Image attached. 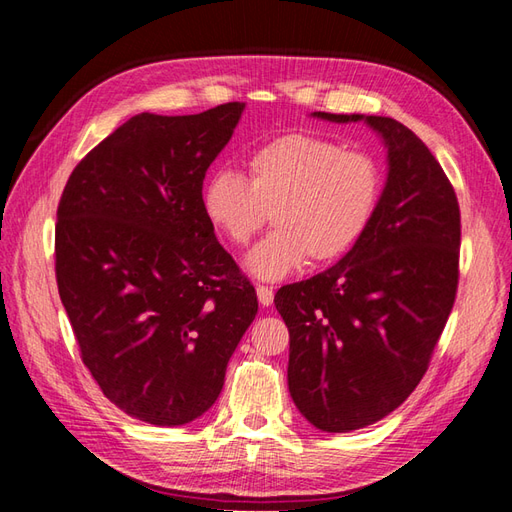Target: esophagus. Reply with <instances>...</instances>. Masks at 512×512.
I'll use <instances>...</instances> for the list:
<instances>
[{"mask_svg": "<svg viewBox=\"0 0 512 512\" xmlns=\"http://www.w3.org/2000/svg\"><path fill=\"white\" fill-rule=\"evenodd\" d=\"M257 299H259V303H262V306H270V303H273V299H275V290L270 288V286H257Z\"/></svg>", "mask_w": 512, "mask_h": 512, "instance_id": "obj_1", "label": "esophagus"}]
</instances>
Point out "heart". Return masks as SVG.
Instances as JSON below:
<instances>
[{
	"mask_svg": "<svg viewBox=\"0 0 512 512\" xmlns=\"http://www.w3.org/2000/svg\"><path fill=\"white\" fill-rule=\"evenodd\" d=\"M248 178L215 171L204 211L235 248H246L273 213L275 231L248 257L250 273L281 279L306 262L330 264L356 246L372 224L383 173L365 151L292 132L270 138L246 158Z\"/></svg>",
	"mask_w": 512,
	"mask_h": 512,
	"instance_id": "obj_1",
	"label": "heart"
}]
</instances>
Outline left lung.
Masks as SVG:
<instances>
[{
	"instance_id": "8db88e82",
	"label": "left lung",
	"mask_w": 512,
	"mask_h": 512,
	"mask_svg": "<svg viewBox=\"0 0 512 512\" xmlns=\"http://www.w3.org/2000/svg\"><path fill=\"white\" fill-rule=\"evenodd\" d=\"M334 123L361 114H328ZM389 176L372 224L339 264L281 286L288 389L314 427L347 433L389 416L427 374L460 279V204L429 147L387 116Z\"/></svg>"
}]
</instances>
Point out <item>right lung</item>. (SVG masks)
Listing matches in <instances>:
<instances>
[{
    "label": "right lung",
    "instance_id": "1",
    "mask_svg": "<svg viewBox=\"0 0 512 512\" xmlns=\"http://www.w3.org/2000/svg\"><path fill=\"white\" fill-rule=\"evenodd\" d=\"M242 110L132 116L74 167L59 200L54 273L81 361L118 409L158 427L213 405L257 314L202 200Z\"/></svg>",
    "mask_w": 512,
    "mask_h": 512
}]
</instances>
